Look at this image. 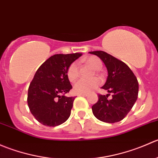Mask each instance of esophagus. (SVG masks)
<instances>
[{
    "label": "esophagus",
    "mask_w": 158,
    "mask_h": 158,
    "mask_svg": "<svg viewBox=\"0 0 158 158\" xmlns=\"http://www.w3.org/2000/svg\"><path fill=\"white\" fill-rule=\"evenodd\" d=\"M79 96H88V94H79Z\"/></svg>",
    "instance_id": "esophagus-1"
}]
</instances>
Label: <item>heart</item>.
<instances>
[{
    "label": "heart",
    "instance_id": "heart-1",
    "mask_svg": "<svg viewBox=\"0 0 158 158\" xmlns=\"http://www.w3.org/2000/svg\"><path fill=\"white\" fill-rule=\"evenodd\" d=\"M85 63L89 65L91 67L95 70H99L102 67V63L101 60L96 56H89L84 60ZM66 76L70 82H75L79 76V67L76 63H72L68 67L66 71ZM100 80L97 78L92 79H81L75 83L73 86V90L77 94H86L89 93L93 89H96L99 85Z\"/></svg>",
    "mask_w": 158,
    "mask_h": 158
}]
</instances>
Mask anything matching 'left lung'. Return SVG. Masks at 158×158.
I'll list each match as a JSON object with an SVG mask.
<instances>
[{"label":"left lung","mask_w":158,"mask_h":158,"mask_svg":"<svg viewBox=\"0 0 158 158\" xmlns=\"http://www.w3.org/2000/svg\"><path fill=\"white\" fill-rule=\"evenodd\" d=\"M89 53L101 59L108 70L106 84L102 89L112 94H98V100L92 107L94 115L102 122L115 123L122 121L132 109L138 95V82L128 65L104 51Z\"/></svg>","instance_id":"obj_1"}]
</instances>
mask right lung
I'll return each mask as SVG.
<instances>
[{
    "mask_svg": "<svg viewBox=\"0 0 158 158\" xmlns=\"http://www.w3.org/2000/svg\"><path fill=\"white\" fill-rule=\"evenodd\" d=\"M81 56L79 52L55 54L36 70L28 89L27 104L40 123L55 127L69 118L75 98L65 96L73 89L66 71Z\"/></svg>",
    "mask_w": 158,
    "mask_h": 158,
    "instance_id": "add662e5",
    "label": "right lung"
}]
</instances>
